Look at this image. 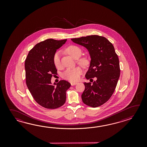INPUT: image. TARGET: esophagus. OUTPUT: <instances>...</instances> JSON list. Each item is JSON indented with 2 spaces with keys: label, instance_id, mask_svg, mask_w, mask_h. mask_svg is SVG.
<instances>
[{
  "label": "esophagus",
  "instance_id": "1",
  "mask_svg": "<svg viewBox=\"0 0 147 147\" xmlns=\"http://www.w3.org/2000/svg\"><path fill=\"white\" fill-rule=\"evenodd\" d=\"M70 84H71V86H74V85L77 84L78 82H71Z\"/></svg>",
  "mask_w": 147,
  "mask_h": 147
}]
</instances>
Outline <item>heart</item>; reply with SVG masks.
<instances>
[{
	"label": "heart",
	"mask_w": 147,
	"mask_h": 147,
	"mask_svg": "<svg viewBox=\"0 0 147 147\" xmlns=\"http://www.w3.org/2000/svg\"><path fill=\"white\" fill-rule=\"evenodd\" d=\"M66 52L71 56L75 59H78L81 56L82 51L81 49L75 45H71L67 47L66 49ZM61 52L60 51H57L54 54L53 57V62L54 65L57 68L61 67L60 61ZM78 63L81 66L85 67L89 64V60L87 58H81L77 60ZM82 73V70L80 67H76L72 69H68L63 72L62 77L63 78L70 81H77Z\"/></svg>",
	"instance_id": "1"
}]
</instances>
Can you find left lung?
Wrapping results in <instances>:
<instances>
[{"label": "left lung", "mask_w": 147, "mask_h": 147, "mask_svg": "<svg viewBox=\"0 0 147 147\" xmlns=\"http://www.w3.org/2000/svg\"><path fill=\"white\" fill-rule=\"evenodd\" d=\"M71 40L86 47L89 52L90 64L86 78H97L92 83L84 82L82 100L88 106H100L113 95L120 77L119 58L115 48L107 38L98 35L73 38Z\"/></svg>", "instance_id": "left-lung-1"}]
</instances>
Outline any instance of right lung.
<instances>
[{
  "label": "right lung",
  "mask_w": 147,
  "mask_h": 147,
  "mask_svg": "<svg viewBox=\"0 0 147 147\" xmlns=\"http://www.w3.org/2000/svg\"><path fill=\"white\" fill-rule=\"evenodd\" d=\"M66 41L48 39L40 42L29 51L25 60L26 82L28 89L34 100L47 109H56L63 105L66 91L71 86L64 80L53 85L51 82V77L57 73L53 55Z\"/></svg>",
  "instance_id": "obj_1"
}]
</instances>
